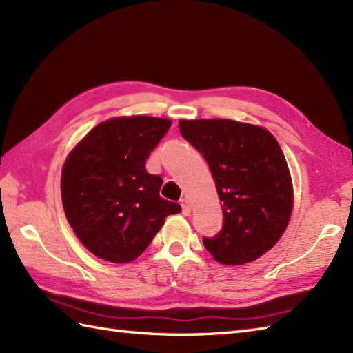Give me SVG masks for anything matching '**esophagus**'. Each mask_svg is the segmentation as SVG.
Segmentation results:
<instances>
[{
	"label": "esophagus",
	"instance_id": "esophagus-1",
	"mask_svg": "<svg viewBox=\"0 0 353 353\" xmlns=\"http://www.w3.org/2000/svg\"><path fill=\"white\" fill-rule=\"evenodd\" d=\"M182 212L183 215L188 216L191 214V201L188 199H182Z\"/></svg>",
	"mask_w": 353,
	"mask_h": 353
}]
</instances>
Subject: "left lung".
Here are the masks:
<instances>
[{
    "label": "left lung",
    "mask_w": 353,
    "mask_h": 353,
    "mask_svg": "<svg viewBox=\"0 0 353 353\" xmlns=\"http://www.w3.org/2000/svg\"><path fill=\"white\" fill-rule=\"evenodd\" d=\"M182 137L203 154L221 201L224 226L205 238L223 265L256 261L287 229L294 191L279 142L267 129L234 119H181Z\"/></svg>",
    "instance_id": "left-lung-1"
}]
</instances>
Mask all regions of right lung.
Returning <instances> with one entry per match:
<instances>
[{
  "label": "right lung",
  "instance_id": "add662e5",
  "mask_svg": "<svg viewBox=\"0 0 353 353\" xmlns=\"http://www.w3.org/2000/svg\"><path fill=\"white\" fill-rule=\"evenodd\" d=\"M171 119L115 117L80 139L62 167L66 220L86 249L103 261L127 264L142 254L165 219L182 208L159 196L162 177L145 161Z\"/></svg>",
  "mask_w": 353,
  "mask_h": 353
}]
</instances>
